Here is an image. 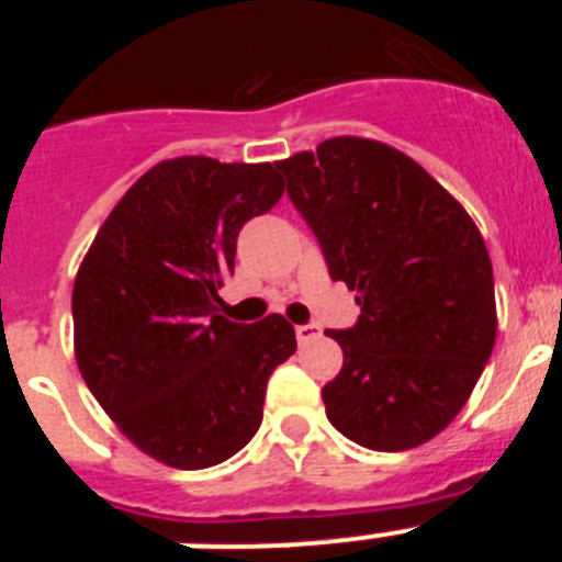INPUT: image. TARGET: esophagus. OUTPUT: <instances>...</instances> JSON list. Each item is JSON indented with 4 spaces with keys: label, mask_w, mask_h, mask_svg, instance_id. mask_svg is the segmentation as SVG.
<instances>
[{
    "label": "esophagus",
    "mask_w": 562,
    "mask_h": 562,
    "mask_svg": "<svg viewBox=\"0 0 562 562\" xmlns=\"http://www.w3.org/2000/svg\"><path fill=\"white\" fill-rule=\"evenodd\" d=\"M295 337H297V342H310V340H315V337H321V326H315V324L295 326Z\"/></svg>",
    "instance_id": "obj_1"
}]
</instances>
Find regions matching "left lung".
<instances>
[{
  "label": "left lung",
  "instance_id": "8db88e82",
  "mask_svg": "<svg viewBox=\"0 0 562 562\" xmlns=\"http://www.w3.org/2000/svg\"><path fill=\"white\" fill-rule=\"evenodd\" d=\"M321 241L329 276L357 292L326 416L362 448H419L459 416L493 355V265L470 213L408 154L331 137L276 162Z\"/></svg>",
  "mask_w": 562,
  "mask_h": 562
}]
</instances>
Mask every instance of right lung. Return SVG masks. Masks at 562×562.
<instances>
[{
    "label": "right lung",
    "instance_id": "obj_1",
    "mask_svg": "<svg viewBox=\"0 0 562 562\" xmlns=\"http://www.w3.org/2000/svg\"><path fill=\"white\" fill-rule=\"evenodd\" d=\"M284 193L272 162L173 157L112 207L72 286L83 382L134 448L177 470L256 436L267 380L295 355L286 317L233 324L220 290L238 231Z\"/></svg>",
    "mask_w": 562,
    "mask_h": 562
}]
</instances>
